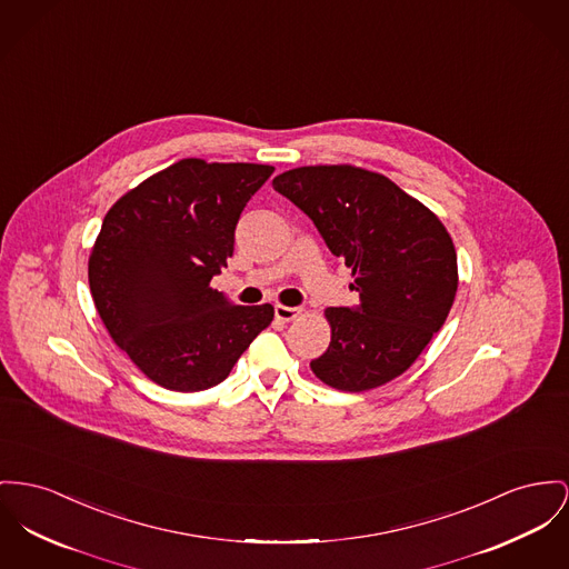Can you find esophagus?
I'll return each mask as SVG.
<instances>
[{
	"instance_id": "esophagus-1",
	"label": "esophagus",
	"mask_w": 569,
	"mask_h": 569,
	"mask_svg": "<svg viewBox=\"0 0 569 569\" xmlns=\"http://www.w3.org/2000/svg\"><path fill=\"white\" fill-rule=\"evenodd\" d=\"M273 312H276V319L278 321H293V319H298L300 315H302V308H298V306H282V303H276V308H273Z\"/></svg>"
}]
</instances>
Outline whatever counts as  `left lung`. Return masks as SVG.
<instances>
[{"label": "left lung", "instance_id": "left-lung-1", "mask_svg": "<svg viewBox=\"0 0 569 569\" xmlns=\"http://www.w3.org/2000/svg\"><path fill=\"white\" fill-rule=\"evenodd\" d=\"M273 190L312 220L351 269L360 302L328 308L332 339L310 369L362 392L399 378L442 328L457 291V254L445 224L383 174L356 166H303Z\"/></svg>", "mask_w": 569, "mask_h": 569}]
</instances>
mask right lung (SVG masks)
<instances>
[{
	"mask_svg": "<svg viewBox=\"0 0 569 569\" xmlns=\"http://www.w3.org/2000/svg\"><path fill=\"white\" fill-rule=\"evenodd\" d=\"M273 168L181 159L108 211L88 261L99 317L154 383L196 392L224 381L273 319L209 287L234 250V228Z\"/></svg>",
	"mask_w": 569,
	"mask_h": 569,
	"instance_id": "add662e5",
	"label": "right lung"
}]
</instances>
